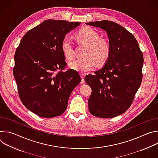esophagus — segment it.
<instances>
[{"label":"esophagus","mask_w":158,"mask_h":158,"mask_svg":"<svg viewBox=\"0 0 158 158\" xmlns=\"http://www.w3.org/2000/svg\"><path fill=\"white\" fill-rule=\"evenodd\" d=\"M81 78H82V82H84V77H85V75L84 74H81Z\"/></svg>","instance_id":"34e87169"}]
</instances>
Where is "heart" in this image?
Listing matches in <instances>:
<instances>
[{"label":"heart","mask_w":158,"mask_h":158,"mask_svg":"<svg viewBox=\"0 0 158 158\" xmlns=\"http://www.w3.org/2000/svg\"><path fill=\"white\" fill-rule=\"evenodd\" d=\"M78 41L87 46L82 59L71 62L69 65L71 68L81 73H86L93 69L98 62L102 65L107 62L110 54V46L109 42L100 38L99 34L90 27H84L76 34ZM61 49L64 56L68 59L74 57V51L72 41L69 37H65L61 43Z\"/></svg>","instance_id":"heart-1"}]
</instances>
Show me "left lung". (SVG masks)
Returning <instances> with one entry per match:
<instances>
[{
  "mask_svg": "<svg viewBox=\"0 0 158 158\" xmlns=\"http://www.w3.org/2000/svg\"><path fill=\"white\" fill-rule=\"evenodd\" d=\"M85 24L104 30L110 46L103 68L84 78L92 89L89 110L96 117L114 118L129 109L139 88L143 54L134 36L116 22L105 20Z\"/></svg>",
  "mask_w": 158,
  "mask_h": 158,
  "instance_id": "left-lung-1",
  "label": "left lung"
}]
</instances>
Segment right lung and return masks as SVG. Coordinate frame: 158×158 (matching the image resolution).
<instances>
[{"label":"right lung","mask_w":158,"mask_h":158,"mask_svg":"<svg viewBox=\"0 0 158 158\" xmlns=\"http://www.w3.org/2000/svg\"><path fill=\"white\" fill-rule=\"evenodd\" d=\"M80 22L49 19L29 30L14 55L13 69L18 93L24 106L37 116L51 118L65 110L81 78L67 63L61 43Z\"/></svg>","instance_id":"right-lung-1"}]
</instances>
